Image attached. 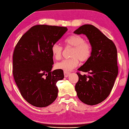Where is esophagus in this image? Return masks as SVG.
Segmentation results:
<instances>
[{"mask_svg": "<svg viewBox=\"0 0 129 129\" xmlns=\"http://www.w3.org/2000/svg\"><path fill=\"white\" fill-rule=\"evenodd\" d=\"M70 72H66V71H64V77L66 78H67L68 76L70 75Z\"/></svg>", "mask_w": 129, "mask_h": 129, "instance_id": "34e87169", "label": "esophagus"}]
</instances>
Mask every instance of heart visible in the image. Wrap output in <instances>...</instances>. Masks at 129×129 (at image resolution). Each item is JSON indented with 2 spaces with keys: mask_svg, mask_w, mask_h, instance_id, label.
I'll return each instance as SVG.
<instances>
[{
  "mask_svg": "<svg viewBox=\"0 0 129 129\" xmlns=\"http://www.w3.org/2000/svg\"><path fill=\"white\" fill-rule=\"evenodd\" d=\"M65 43L67 46L73 47L71 53L72 58L58 62L55 65L57 69H62L66 72L71 71L79 65V60L86 61L90 57L92 53L91 45L86 42L82 36H72L65 40ZM62 51L63 48L58 43H55L51 46V54L56 60H60L61 58Z\"/></svg>",
  "mask_w": 129,
  "mask_h": 129,
  "instance_id": "obj_1",
  "label": "heart"
}]
</instances>
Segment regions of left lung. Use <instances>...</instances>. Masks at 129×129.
Segmentation results:
<instances>
[{
  "label": "left lung",
  "mask_w": 129,
  "mask_h": 129,
  "mask_svg": "<svg viewBox=\"0 0 129 129\" xmlns=\"http://www.w3.org/2000/svg\"><path fill=\"white\" fill-rule=\"evenodd\" d=\"M74 33L86 35L92 47L90 57L78 69L88 75L77 73L79 81L75 90L82 103L96 105L109 95L118 75L117 48L112 41L92 25H83Z\"/></svg>",
  "instance_id": "8db88e82"
}]
</instances>
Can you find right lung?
<instances>
[{
  "label": "right lung",
  "mask_w": 129,
  "mask_h": 129,
  "mask_svg": "<svg viewBox=\"0 0 129 129\" xmlns=\"http://www.w3.org/2000/svg\"><path fill=\"white\" fill-rule=\"evenodd\" d=\"M66 27L35 25L17 43L13 55V75L20 94L38 107L48 106L58 95L56 82L64 78L62 70L51 72V46L66 33Z\"/></svg>",
  "instance_id": "add662e5"
}]
</instances>
